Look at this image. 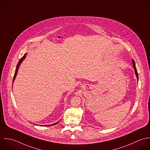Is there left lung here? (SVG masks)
Instances as JSON below:
<instances>
[{"label":"left lung","mask_w":150,"mask_h":150,"mask_svg":"<svg viewBox=\"0 0 150 150\" xmlns=\"http://www.w3.org/2000/svg\"><path fill=\"white\" fill-rule=\"evenodd\" d=\"M132 64H133V68H134V72H135V74H136V77H137V81H138V73H137V69H136V65H135V62L134 60L133 59L132 60Z\"/></svg>","instance_id":"1"}]
</instances>
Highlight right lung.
Instances as JSON below:
<instances>
[{"label": "right lung", "instance_id": "right-lung-1", "mask_svg": "<svg viewBox=\"0 0 150 150\" xmlns=\"http://www.w3.org/2000/svg\"><path fill=\"white\" fill-rule=\"evenodd\" d=\"M26 54H24V56L20 59V60H19V61H18V64H17V67H16V71H15V73H14V78H13V82H14V80H15V78H16V76H17V72H18V68H19V67H20V64H21V62H23V61L24 60V59L26 57ZM58 122H59H59H57V123H54V124H53V125H43V126H53V125H55L56 124H57ZM40 126H43V125H40Z\"/></svg>", "mask_w": 150, "mask_h": 150}]
</instances>
